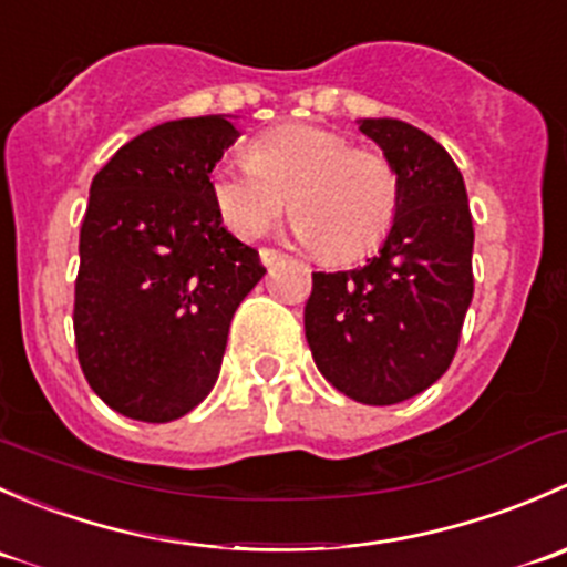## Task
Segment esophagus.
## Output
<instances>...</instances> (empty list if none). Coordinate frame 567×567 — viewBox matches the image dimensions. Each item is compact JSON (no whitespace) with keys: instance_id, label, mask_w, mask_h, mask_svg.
<instances>
[{"instance_id":"1","label":"esophagus","mask_w":567,"mask_h":567,"mask_svg":"<svg viewBox=\"0 0 567 567\" xmlns=\"http://www.w3.org/2000/svg\"><path fill=\"white\" fill-rule=\"evenodd\" d=\"M282 251H277V249H268V247H262L260 249V260H262V266H274V262H279L282 260Z\"/></svg>"}]
</instances>
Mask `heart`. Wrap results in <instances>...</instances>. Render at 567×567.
<instances>
[{
    "mask_svg": "<svg viewBox=\"0 0 567 567\" xmlns=\"http://www.w3.org/2000/svg\"><path fill=\"white\" fill-rule=\"evenodd\" d=\"M210 194L238 238L262 236L290 205L296 238L323 260L348 262L384 241L400 188L379 153L320 125L288 123L257 136L249 162H221L210 175Z\"/></svg>",
    "mask_w": 567,
    "mask_h": 567,
    "instance_id": "heart-1",
    "label": "heart"
}]
</instances>
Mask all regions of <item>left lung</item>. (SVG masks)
Here are the masks:
<instances>
[{
	"label": "left lung",
	"instance_id": "8db88e82",
	"mask_svg": "<svg viewBox=\"0 0 567 567\" xmlns=\"http://www.w3.org/2000/svg\"><path fill=\"white\" fill-rule=\"evenodd\" d=\"M357 125L398 175V214L364 266L312 274L305 331L334 390L392 405L436 384L453 362L474 293V227L461 169L433 136L392 117Z\"/></svg>",
	"mask_w": 567,
	"mask_h": 567
}]
</instances>
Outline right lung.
Returning a JSON list of instances; mask_svg holds the SVG:
<instances>
[{
    "instance_id": "obj_1",
    "label": "right lung",
    "mask_w": 567,
    "mask_h": 567,
    "mask_svg": "<svg viewBox=\"0 0 567 567\" xmlns=\"http://www.w3.org/2000/svg\"><path fill=\"white\" fill-rule=\"evenodd\" d=\"M238 128L227 114L153 125L90 186L73 331L93 392L117 414L173 422L219 379L238 305L266 274L214 205L210 173Z\"/></svg>"
}]
</instances>
